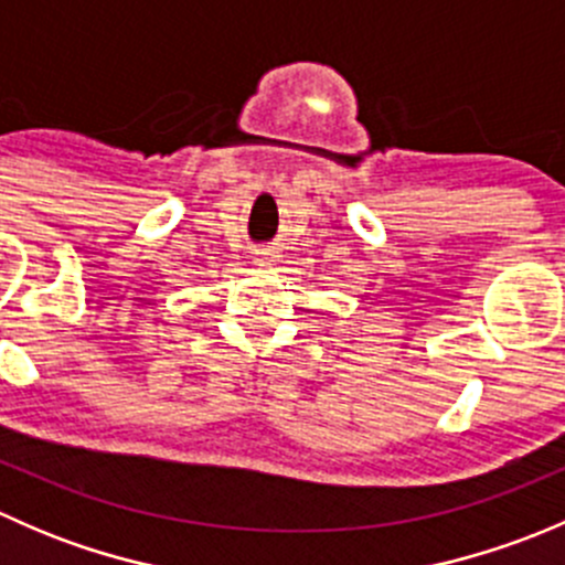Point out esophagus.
I'll return each instance as SVG.
<instances>
[{
    "instance_id": "esophagus-1",
    "label": "esophagus",
    "mask_w": 565,
    "mask_h": 565,
    "mask_svg": "<svg viewBox=\"0 0 565 565\" xmlns=\"http://www.w3.org/2000/svg\"><path fill=\"white\" fill-rule=\"evenodd\" d=\"M254 262L256 265H273V262H276V254H273V248H256L254 250Z\"/></svg>"
}]
</instances>
